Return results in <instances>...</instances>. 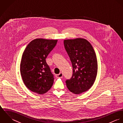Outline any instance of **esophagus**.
Returning <instances> with one entry per match:
<instances>
[{"mask_svg":"<svg viewBox=\"0 0 123 123\" xmlns=\"http://www.w3.org/2000/svg\"><path fill=\"white\" fill-rule=\"evenodd\" d=\"M63 76V74L62 72H60L59 74H56V77L57 78H62Z\"/></svg>","mask_w":123,"mask_h":123,"instance_id":"obj_1","label":"esophagus"}]
</instances>
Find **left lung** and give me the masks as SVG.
Returning a JSON list of instances; mask_svg holds the SVG:
<instances>
[{
    "label": "left lung",
    "mask_w": 123,
    "mask_h": 123,
    "mask_svg": "<svg viewBox=\"0 0 123 123\" xmlns=\"http://www.w3.org/2000/svg\"><path fill=\"white\" fill-rule=\"evenodd\" d=\"M65 50L72 63L73 74L66 80L70 92L79 94L88 90L94 84L98 72V63L94 50L85 39L64 40Z\"/></svg>",
    "instance_id": "8db88e82"
}]
</instances>
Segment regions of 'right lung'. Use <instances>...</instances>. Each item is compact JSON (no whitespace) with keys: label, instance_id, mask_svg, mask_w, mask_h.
Masks as SVG:
<instances>
[{"label":"right lung","instance_id":"obj_1","mask_svg":"<svg viewBox=\"0 0 123 123\" xmlns=\"http://www.w3.org/2000/svg\"><path fill=\"white\" fill-rule=\"evenodd\" d=\"M57 42V40L36 39L23 53L20 63L23 80L27 88L37 94H44L53 86L54 75L45 59Z\"/></svg>","mask_w":123,"mask_h":123}]
</instances>
